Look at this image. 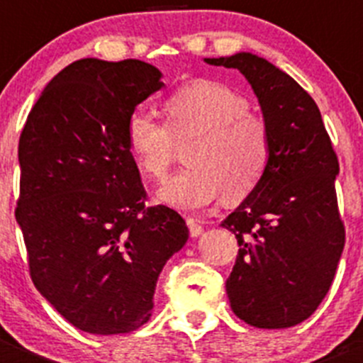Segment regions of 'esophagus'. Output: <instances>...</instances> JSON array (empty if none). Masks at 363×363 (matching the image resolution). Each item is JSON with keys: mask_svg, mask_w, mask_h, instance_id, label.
I'll return each mask as SVG.
<instances>
[{"mask_svg": "<svg viewBox=\"0 0 363 363\" xmlns=\"http://www.w3.org/2000/svg\"><path fill=\"white\" fill-rule=\"evenodd\" d=\"M186 223H188V228H189V233H191V237L202 235L203 228H202V225L199 223V219L188 218V219H186Z\"/></svg>", "mask_w": 363, "mask_h": 363, "instance_id": "1", "label": "esophagus"}]
</instances>
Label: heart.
Returning a JSON list of instances; mask_svg holds the SVG:
<instances>
[{
    "instance_id": "1",
    "label": "heart",
    "mask_w": 363,
    "mask_h": 363,
    "mask_svg": "<svg viewBox=\"0 0 363 363\" xmlns=\"http://www.w3.org/2000/svg\"><path fill=\"white\" fill-rule=\"evenodd\" d=\"M163 124L142 112L126 123V144L145 177L163 181L177 147L189 144V168L158 189V200L177 211H199L223 193L240 202L255 191L270 160L265 121L250 112L246 98L214 80H195L163 101Z\"/></svg>"
}]
</instances>
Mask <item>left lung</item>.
I'll return each mask as SVG.
<instances>
[{
	"instance_id": "1",
	"label": "left lung",
	"mask_w": 363,
	"mask_h": 363,
	"mask_svg": "<svg viewBox=\"0 0 363 363\" xmlns=\"http://www.w3.org/2000/svg\"><path fill=\"white\" fill-rule=\"evenodd\" d=\"M203 61L246 77L270 133L265 175L221 223L240 246L230 306L252 327H295L328 294L344 250L337 156L318 105L283 69L251 52Z\"/></svg>"
}]
</instances>
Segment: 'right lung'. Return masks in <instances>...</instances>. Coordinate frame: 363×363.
Here are the masks:
<instances>
[{"mask_svg":"<svg viewBox=\"0 0 363 363\" xmlns=\"http://www.w3.org/2000/svg\"><path fill=\"white\" fill-rule=\"evenodd\" d=\"M163 86L144 61L79 60L47 84L21 133L16 219L31 279L87 334L147 323L160 272L189 237L174 208L145 207L126 144L128 117Z\"/></svg>","mask_w":363,"mask_h":363,"instance_id":"right-lung-1","label":"right lung"}]
</instances>
